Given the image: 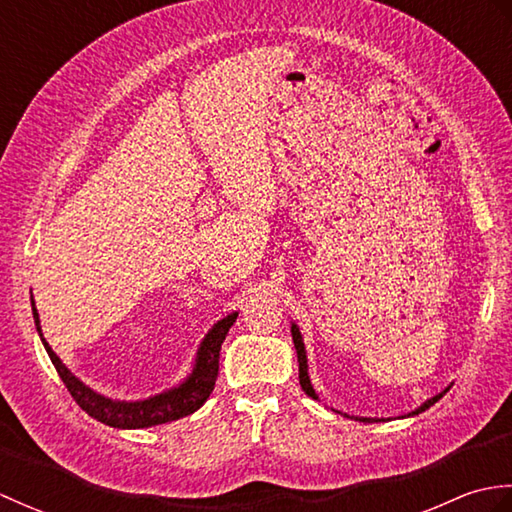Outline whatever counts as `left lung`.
Returning <instances> with one entry per match:
<instances>
[{"mask_svg": "<svg viewBox=\"0 0 512 512\" xmlns=\"http://www.w3.org/2000/svg\"><path fill=\"white\" fill-rule=\"evenodd\" d=\"M290 332H292V341H295V347H297V358H299V383H301V389L306 391V394H308L310 398H317V394H314V389H312V385H310V378H308L306 347H303V341H301V334H299V328H297V325H292V330H290ZM442 394H447V389H444ZM442 394L433 396L431 400L424 402V405H422L418 411H413V413H420V411H424V409H429L431 405H436V402L442 398ZM356 420H361V422H372V418H356Z\"/></svg>", "mask_w": 512, "mask_h": 512, "instance_id": "8db88e82", "label": "left lung"}]
</instances>
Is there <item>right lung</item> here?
<instances>
[{
	"label": "right lung",
	"mask_w": 512,
	"mask_h": 512,
	"mask_svg": "<svg viewBox=\"0 0 512 512\" xmlns=\"http://www.w3.org/2000/svg\"><path fill=\"white\" fill-rule=\"evenodd\" d=\"M32 314H35V325L41 336L39 328V314L35 308V301H32ZM237 319V312L228 314L226 319L217 321L213 330L204 336V341L198 350V361H195L193 374L184 380V383L176 389H169L165 394H158L149 400L140 402H118L110 400L101 394H96L90 387H85L79 378H74L65 365L59 361V356L52 352V347L46 343L41 336L43 345H46V352L50 361L61 376L63 385L68 387L70 396L76 400L88 416L99 420L103 424H110L114 429H143V427H154V424H165L173 422L178 418L189 416V413L198 411L204 400L211 396L215 387L217 372H220V350L226 339V332L231 330V325Z\"/></svg>",
	"instance_id": "obj_1"
}]
</instances>
